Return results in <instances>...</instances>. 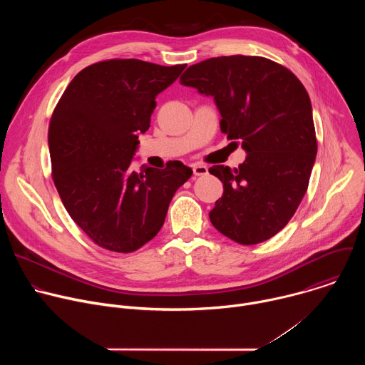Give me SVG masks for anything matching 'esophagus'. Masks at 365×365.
<instances>
[{"label":"esophagus","instance_id":"esophagus-1","mask_svg":"<svg viewBox=\"0 0 365 365\" xmlns=\"http://www.w3.org/2000/svg\"><path fill=\"white\" fill-rule=\"evenodd\" d=\"M193 175L196 176H205L207 175V168L205 165H193Z\"/></svg>","mask_w":365,"mask_h":365}]
</instances>
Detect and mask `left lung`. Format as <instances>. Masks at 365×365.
Instances as JSON below:
<instances>
[{
	"label": "left lung",
	"instance_id": "1",
	"mask_svg": "<svg viewBox=\"0 0 365 365\" xmlns=\"http://www.w3.org/2000/svg\"><path fill=\"white\" fill-rule=\"evenodd\" d=\"M180 83L214 96L221 131L247 158L235 169L212 166L224 193L212 225L242 245L263 242L294 215L309 185L318 143L309 95L293 72L262 56H221L192 65Z\"/></svg>",
	"mask_w": 365,
	"mask_h": 365
}]
</instances>
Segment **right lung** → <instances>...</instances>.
<instances>
[{"label": "right lung", "mask_w": 365, "mask_h": 365, "mask_svg": "<svg viewBox=\"0 0 365 365\" xmlns=\"http://www.w3.org/2000/svg\"><path fill=\"white\" fill-rule=\"evenodd\" d=\"M186 65L110 59L82 69L48 124L51 178L71 218L99 247L133 252L158 235L176 190L192 176L182 162L131 168L155 96Z\"/></svg>", "instance_id": "1"}]
</instances>
